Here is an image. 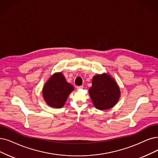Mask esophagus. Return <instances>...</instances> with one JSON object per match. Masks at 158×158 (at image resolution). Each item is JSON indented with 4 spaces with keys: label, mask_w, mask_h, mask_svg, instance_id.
Returning <instances> with one entry per match:
<instances>
[{
    "label": "esophagus",
    "mask_w": 158,
    "mask_h": 158,
    "mask_svg": "<svg viewBox=\"0 0 158 158\" xmlns=\"http://www.w3.org/2000/svg\"><path fill=\"white\" fill-rule=\"evenodd\" d=\"M83 87H84V86H83V85H80V86H77V89H82Z\"/></svg>",
    "instance_id": "1"
}]
</instances>
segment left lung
Instances as JSON below:
<instances>
[{
	"label": "left lung",
	"instance_id": "8db88e82",
	"mask_svg": "<svg viewBox=\"0 0 158 158\" xmlns=\"http://www.w3.org/2000/svg\"><path fill=\"white\" fill-rule=\"evenodd\" d=\"M89 93L93 105L102 111L114 107L121 97V90L117 83L108 73L94 76Z\"/></svg>",
	"mask_w": 158,
	"mask_h": 158
}]
</instances>
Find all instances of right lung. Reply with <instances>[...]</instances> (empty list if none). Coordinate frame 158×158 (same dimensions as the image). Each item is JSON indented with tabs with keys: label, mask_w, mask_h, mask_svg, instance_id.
<instances>
[{
	"label": "right lung",
	"mask_w": 158,
	"mask_h": 158,
	"mask_svg": "<svg viewBox=\"0 0 158 158\" xmlns=\"http://www.w3.org/2000/svg\"><path fill=\"white\" fill-rule=\"evenodd\" d=\"M74 90V87L66 81L61 72L55 73L44 85L42 94L47 104L54 108L64 107L68 96Z\"/></svg>",
	"instance_id": "1"
}]
</instances>
